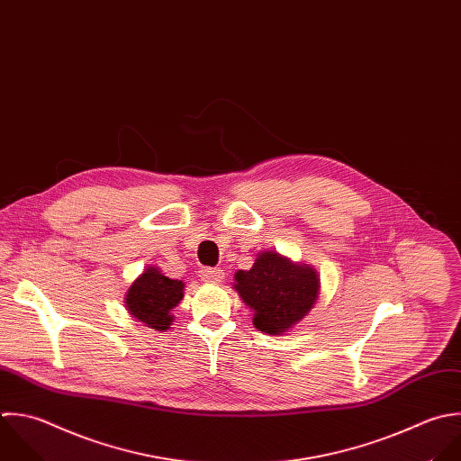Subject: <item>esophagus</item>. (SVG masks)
<instances>
[{"label":"esophagus","mask_w":461,"mask_h":461,"mask_svg":"<svg viewBox=\"0 0 461 461\" xmlns=\"http://www.w3.org/2000/svg\"><path fill=\"white\" fill-rule=\"evenodd\" d=\"M199 276L204 284H221L224 280V271L219 267H203Z\"/></svg>","instance_id":"34e87169"}]
</instances>
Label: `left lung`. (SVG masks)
Returning a JSON list of instances; mask_svg holds the SVG:
<instances>
[{"label":"left lung","instance_id":"1","mask_svg":"<svg viewBox=\"0 0 461 461\" xmlns=\"http://www.w3.org/2000/svg\"><path fill=\"white\" fill-rule=\"evenodd\" d=\"M320 275L276 251H260L248 271H237L233 289L253 311V325L282 336L298 325L320 298Z\"/></svg>","mask_w":461,"mask_h":461}]
</instances>
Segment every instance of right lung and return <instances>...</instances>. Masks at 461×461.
Masks as SVG:
<instances>
[{"mask_svg": "<svg viewBox=\"0 0 461 461\" xmlns=\"http://www.w3.org/2000/svg\"><path fill=\"white\" fill-rule=\"evenodd\" d=\"M183 289L185 284L181 280H172L159 267L149 266L129 285L123 303L131 318L152 330L163 332L174 321L172 309L183 300Z\"/></svg>", "mask_w": 461, "mask_h": 461, "instance_id": "right-lung-1", "label": "right lung"}]
</instances>
